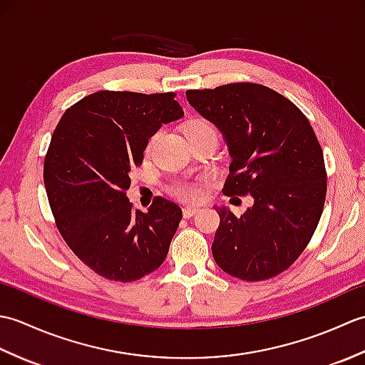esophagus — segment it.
Here are the masks:
<instances>
[{
	"mask_svg": "<svg viewBox=\"0 0 365 365\" xmlns=\"http://www.w3.org/2000/svg\"><path fill=\"white\" fill-rule=\"evenodd\" d=\"M199 212H200L199 207H192V205L183 207V218H191V216H195Z\"/></svg>",
	"mask_w": 365,
	"mask_h": 365,
	"instance_id": "obj_1",
	"label": "esophagus"
}]
</instances>
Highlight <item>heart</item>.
<instances>
[{"label": "heart", "instance_id": "obj_1", "mask_svg": "<svg viewBox=\"0 0 365 365\" xmlns=\"http://www.w3.org/2000/svg\"><path fill=\"white\" fill-rule=\"evenodd\" d=\"M185 135H187L188 141L192 138L213 135L216 136V128L210 122L205 119H191L185 125ZM158 138V133L150 138L149 144H147V150H150L155 139ZM169 192L173 196L183 199V200H197L202 197V182L200 180H175L169 185Z\"/></svg>", "mask_w": 365, "mask_h": 365}]
</instances>
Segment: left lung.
<instances>
[{
  "label": "left lung",
  "mask_w": 365,
  "mask_h": 365,
  "mask_svg": "<svg viewBox=\"0 0 365 365\" xmlns=\"http://www.w3.org/2000/svg\"><path fill=\"white\" fill-rule=\"evenodd\" d=\"M187 98L227 144L222 192L254 200L242 216L215 205L221 221L213 259L243 281L274 277L304 251L323 213L327 169L319 139L289 98L262 84L187 91Z\"/></svg>",
  "instance_id": "left-lung-1"
}]
</instances>
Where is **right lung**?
Masks as SVG:
<instances>
[{
    "label": "right lung",
    "mask_w": 365,
    "mask_h": 365,
    "mask_svg": "<svg viewBox=\"0 0 365 365\" xmlns=\"http://www.w3.org/2000/svg\"><path fill=\"white\" fill-rule=\"evenodd\" d=\"M174 97L98 91L68 108L51 136L43 182L56 226L78 259L111 281L157 269L182 220L165 197L144 213L125 195L149 138L183 118Z\"/></svg>",
    "instance_id": "right-lung-1"
}]
</instances>
